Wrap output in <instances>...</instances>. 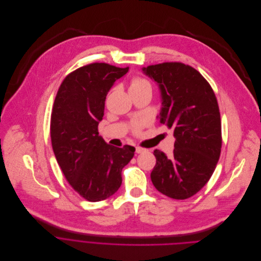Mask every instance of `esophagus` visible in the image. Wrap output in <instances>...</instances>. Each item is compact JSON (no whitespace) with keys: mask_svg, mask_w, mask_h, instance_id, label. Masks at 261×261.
I'll list each match as a JSON object with an SVG mask.
<instances>
[{"mask_svg":"<svg viewBox=\"0 0 261 261\" xmlns=\"http://www.w3.org/2000/svg\"><path fill=\"white\" fill-rule=\"evenodd\" d=\"M147 149L145 148H142V147H136V152L137 153H143V152H146Z\"/></svg>","mask_w":261,"mask_h":261,"instance_id":"34e87169","label":"esophagus"}]
</instances>
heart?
<instances>
[{"label": "heart", "instance_id": "1", "mask_svg": "<svg viewBox=\"0 0 261 261\" xmlns=\"http://www.w3.org/2000/svg\"><path fill=\"white\" fill-rule=\"evenodd\" d=\"M146 87H151L150 83L142 78H135L132 80L130 82V86H129V91L130 90H136V89H142V88H146ZM141 126V122H138L135 124V128L138 130L139 127Z\"/></svg>", "mask_w": 261, "mask_h": 261}]
</instances>
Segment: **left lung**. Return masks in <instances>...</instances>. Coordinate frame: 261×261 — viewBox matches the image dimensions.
I'll list each match as a JSON object with an SVG mask.
<instances>
[{
	"mask_svg": "<svg viewBox=\"0 0 261 261\" xmlns=\"http://www.w3.org/2000/svg\"><path fill=\"white\" fill-rule=\"evenodd\" d=\"M159 85L162 124L174 129L172 156L154 150L151 172L154 187L163 194L185 199L210 180L221 152V120L215 93L193 68L164 63L142 69Z\"/></svg>",
	"mask_w": 261,
	"mask_h": 261,
	"instance_id": "left-lung-1",
	"label": "left lung"
}]
</instances>
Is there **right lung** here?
Masks as SVG:
<instances>
[{
  "label": "right lung",
  "instance_id": "1",
  "mask_svg": "<svg viewBox=\"0 0 261 261\" xmlns=\"http://www.w3.org/2000/svg\"><path fill=\"white\" fill-rule=\"evenodd\" d=\"M128 68L94 63L69 74L55 99L50 137L56 159L70 185L88 201L113 195L122 183L121 171L135 147L117 148L98 136L106 96Z\"/></svg>",
  "mask_w": 261,
  "mask_h": 261
}]
</instances>
